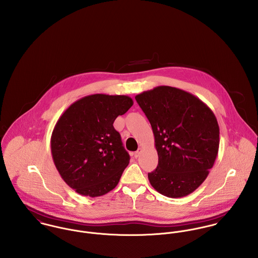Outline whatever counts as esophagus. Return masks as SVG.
<instances>
[{"mask_svg": "<svg viewBox=\"0 0 258 258\" xmlns=\"http://www.w3.org/2000/svg\"><path fill=\"white\" fill-rule=\"evenodd\" d=\"M141 152H142V149H140V148H139V149L134 153V157H135V158H138V157L140 156Z\"/></svg>", "mask_w": 258, "mask_h": 258, "instance_id": "34e87169", "label": "esophagus"}]
</instances>
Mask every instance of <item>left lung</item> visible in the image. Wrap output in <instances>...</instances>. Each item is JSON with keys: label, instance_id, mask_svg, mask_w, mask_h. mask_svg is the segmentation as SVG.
Returning a JSON list of instances; mask_svg holds the SVG:
<instances>
[{"label": "left lung", "instance_id": "1", "mask_svg": "<svg viewBox=\"0 0 258 258\" xmlns=\"http://www.w3.org/2000/svg\"><path fill=\"white\" fill-rule=\"evenodd\" d=\"M152 126L159 162L148 173L152 186L168 198H183L207 179L220 147V127L200 98L172 86L135 96Z\"/></svg>", "mask_w": 258, "mask_h": 258}]
</instances>
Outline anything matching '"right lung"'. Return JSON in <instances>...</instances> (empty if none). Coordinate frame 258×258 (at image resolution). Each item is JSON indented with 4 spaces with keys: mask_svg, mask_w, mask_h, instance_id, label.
Segmentation results:
<instances>
[{
    "mask_svg": "<svg viewBox=\"0 0 258 258\" xmlns=\"http://www.w3.org/2000/svg\"><path fill=\"white\" fill-rule=\"evenodd\" d=\"M132 105L126 95L92 94L74 102L57 120L50 138L52 160L77 194L100 197L119 183L130 157L113 123Z\"/></svg>",
    "mask_w": 258,
    "mask_h": 258,
    "instance_id": "obj_1",
    "label": "right lung"
}]
</instances>
